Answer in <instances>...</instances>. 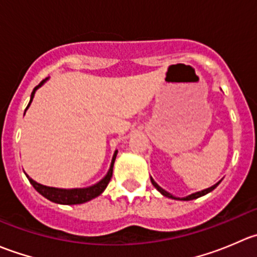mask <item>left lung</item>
<instances>
[{"label":"left lung","mask_w":257,"mask_h":257,"mask_svg":"<svg viewBox=\"0 0 257 257\" xmlns=\"http://www.w3.org/2000/svg\"><path fill=\"white\" fill-rule=\"evenodd\" d=\"M150 181H152V184H153V185H154L155 188H157V190H159L160 193H162L163 195H164V196H167V198H170V199H177V200H185V201H188V200H193V199H198V198H200V196L205 195V194H208V193H210V191H211V190H214V189L216 188V186L219 185V184H220V181H219V183H217V184H215V185H212L211 188H208V189H205V190L198 191V193H195V194H191V195L186 196V198H175V196H173L172 194H169V193H168V191H165L164 189H162V188H160V186L158 185V184L155 183V181L153 180L152 178H150Z\"/></svg>","instance_id":"1"}]
</instances>
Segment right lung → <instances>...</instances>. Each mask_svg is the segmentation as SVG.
Instances as JSON below:
<instances>
[{"label": "right lung", "instance_id": "1", "mask_svg": "<svg viewBox=\"0 0 257 257\" xmlns=\"http://www.w3.org/2000/svg\"><path fill=\"white\" fill-rule=\"evenodd\" d=\"M42 83L43 82H41L37 87H35L32 94H31V100H30V103H28V105H30L31 102H32L36 89H37L38 87H41V85H42ZM28 105H27V108H28ZM27 108H26V109H27ZM115 157H116V152L114 153V155H113L112 164H110V169H109V172H108V174L105 175V177L103 178L99 183H97L95 185L89 186V188H85V189H71V190H66V189L49 188V186L41 185V184L36 183V181L32 180V179L28 177V175H27V178H28V180H30V183L33 185V188H35L36 190L41 194V195H43L46 199L53 201V203L63 204V205H76V204H83V203H87V201L92 200V199L97 198V196L100 195V194L104 191V189L107 188V185L109 184V181H110V178H112V175H113V165H114V160H115Z\"/></svg>", "mask_w": 257, "mask_h": 257}]
</instances>
